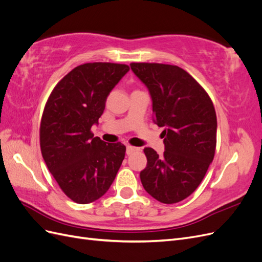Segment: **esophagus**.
Segmentation results:
<instances>
[{"label": "esophagus", "mask_w": 262, "mask_h": 262, "mask_svg": "<svg viewBox=\"0 0 262 262\" xmlns=\"http://www.w3.org/2000/svg\"><path fill=\"white\" fill-rule=\"evenodd\" d=\"M140 148L138 147H134L132 145H126V154H132L133 152H136V150H139Z\"/></svg>", "instance_id": "1"}]
</instances>
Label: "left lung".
I'll use <instances>...</instances> for the list:
<instances>
[{"mask_svg":"<svg viewBox=\"0 0 262 262\" xmlns=\"http://www.w3.org/2000/svg\"><path fill=\"white\" fill-rule=\"evenodd\" d=\"M149 92L154 122L165 126V152L145 147L140 172L148 194L162 203L186 199L200 185L216 146V114L208 93L185 70L162 63H131Z\"/></svg>","mask_w":262,"mask_h":262,"instance_id":"8db88e82","label":"left lung"}]
</instances>
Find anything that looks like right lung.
I'll return each instance as SVG.
<instances>
[{"instance_id":"add662e5","label":"right lung","mask_w":262,"mask_h":262,"mask_svg":"<svg viewBox=\"0 0 262 262\" xmlns=\"http://www.w3.org/2000/svg\"><path fill=\"white\" fill-rule=\"evenodd\" d=\"M129 70L118 63H85L63 77L47 100L41 154L62 191L76 203L104 195L122 164L125 146L106 143L91 128L98 124L109 93Z\"/></svg>"}]
</instances>
